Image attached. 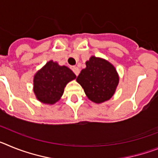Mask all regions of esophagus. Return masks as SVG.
<instances>
[{
    "instance_id": "esophagus-1",
    "label": "esophagus",
    "mask_w": 158,
    "mask_h": 158,
    "mask_svg": "<svg viewBox=\"0 0 158 158\" xmlns=\"http://www.w3.org/2000/svg\"><path fill=\"white\" fill-rule=\"evenodd\" d=\"M73 73H74V74L76 75V76H77L78 74H79V73H80V69H78L77 67H73Z\"/></svg>"
}]
</instances>
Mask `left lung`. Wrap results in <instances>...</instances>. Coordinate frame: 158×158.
Wrapping results in <instances>:
<instances>
[{
  "mask_svg": "<svg viewBox=\"0 0 158 158\" xmlns=\"http://www.w3.org/2000/svg\"><path fill=\"white\" fill-rule=\"evenodd\" d=\"M85 64L86 68L81 71L77 81L92 101L99 104L109 100L118 84L115 67L107 61L94 56Z\"/></svg>",
  "mask_w": 158,
  "mask_h": 158,
  "instance_id": "1",
  "label": "left lung"
}]
</instances>
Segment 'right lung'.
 Masks as SVG:
<instances>
[{"instance_id": "add662e5", "label": "right lung", "mask_w": 158, "mask_h": 158, "mask_svg": "<svg viewBox=\"0 0 158 158\" xmlns=\"http://www.w3.org/2000/svg\"><path fill=\"white\" fill-rule=\"evenodd\" d=\"M76 75L66 66L50 61L34 77V92L40 101L53 104L62 96L66 84Z\"/></svg>"}]
</instances>
